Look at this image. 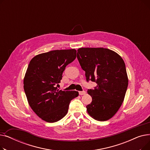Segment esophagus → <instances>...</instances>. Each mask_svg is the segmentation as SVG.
<instances>
[{
    "label": "esophagus",
    "instance_id": "1",
    "mask_svg": "<svg viewBox=\"0 0 150 150\" xmlns=\"http://www.w3.org/2000/svg\"><path fill=\"white\" fill-rule=\"evenodd\" d=\"M79 94H80V96L85 95V94H86V92H85L84 91H80V92H79Z\"/></svg>",
    "mask_w": 150,
    "mask_h": 150
}]
</instances>
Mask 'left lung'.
Returning <instances> with one entry per match:
<instances>
[{
	"label": "left lung",
	"mask_w": 150,
	"mask_h": 150,
	"mask_svg": "<svg viewBox=\"0 0 150 150\" xmlns=\"http://www.w3.org/2000/svg\"><path fill=\"white\" fill-rule=\"evenodd\" d=\"M77 58L86 81L97 83L94 89L88 90L92 98L86 106L88 114L98 121L109 120L121 106L127 90L124 61L115 52L105 48H80Z\"/></svg>",
	"instance_id": "8db88e82"
}]
</instances>
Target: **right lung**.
<instances>
[{
  "instance_id": "add662e5",
  "label": "right lung",
  "mask_w": 150,
  "mask_h": 150,
  "mask_svg": "<svg viewBox=\"0 0 150 150\" xmlns=\"http://www.w3.org/2000/svg\"><path fill=\"white\" fill-rule=\"evenodd\" d=\"M75 49L52 50L36 55L30 61L23 80L30 106L43 120L53 123L67 113L70 101L78 96L75 91L57 88L66 67L75 60Z\"/></svg>"
}]
</instances>
